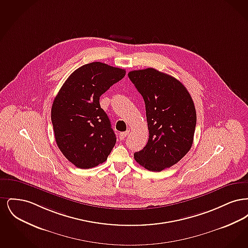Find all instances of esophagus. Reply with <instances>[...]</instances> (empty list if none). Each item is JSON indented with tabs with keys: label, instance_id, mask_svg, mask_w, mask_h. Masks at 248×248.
I'll use <instances>...</instances> for the list:
<instances>
[{
	"label": "esophagus",
	"instance_id": "esophagus-1",
	"mask_svg": "<svg viewBox=\"0 0 248 248\" xmlns=\"http://www.w3.org/2000/svg\"><path fill=\"white\" fill-rule=\"evenodd\" d=\"M127 135H128V131H126V132H122V133H120V139H121V140H124V139L127 137Z\"/></svg>",
	"mask_w": 248,
	"mask_h": 248
}]
</instances>
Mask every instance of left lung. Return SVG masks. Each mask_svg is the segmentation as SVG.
<instances>
[{"mask_svg":"<svg viewBox=\"0 0 248 248\" xmlns=\"http://www.w3.org/2000/svg\"><path fill=\"white\" fill-rule=\"evenodd\" d=\"M128 77L143 96L150 134L134 158L144 168L160 172L190 150L196 126L194 103L186 87L164 72L148 68L130 71Z\"/></svg>","mask_w":248,"mask_h":248,"instance_id":"left-lung-1","label":"left lung"}]
</instances>
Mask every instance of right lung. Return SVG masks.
<instances>
[{
    "label": "right lung",
    "mask_w": 248,
    "mask_h": 248,
    "mask_svg": "<svg viewBox=\"0 0 248 248\" xmlns=\"http://www.w3.org/2000/svg\"><path fill=\"white\" fill-rule=\"evenodd\" d=\"M124 75L125 70L105 63L85 64L71 73L56 95L51 109L56 142L78 168L104 163L113 149L116 137L99 97Z\"/></svg>",
    "instance_id": "obj_1"
}]
</instances>
